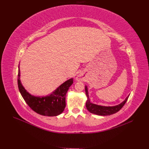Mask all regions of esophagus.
<instances>
[{"label": "esophagus", "mask_w": 149, "mask_h": 149, "mask_svg": "<svg viewBox=\"0 0 149 149\" xmlns=\"http://www.w3.org/2000/svg\"><path fill=\"white\" fill-rule=\"evenodd\" d=\"M84 79V77L82 74H79L77 77H76V80L77 81H83Z\"/></svg>", "instance_id": "1"}]
</instances>
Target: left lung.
<instances>
[{"mask_svg": "<svg viewBox=\"0 0 149 149\" xmlns=\"http://www.w3.org/2000/svg\"><path fill=\"white\" fill-rule=\"evenodd\" d=\"M85 92L87 96V101L86 102V107L87 109L91 113L99 116H109L118 112L124 106L129 96V95L123 102H122L118 105L114 106H104L95 104H93L90 102L87 86H85Z\"/></svg>", "mask_w": 149, "mask_h": 149, "instance_id": "1", "label": "left lung"}]
</instances>
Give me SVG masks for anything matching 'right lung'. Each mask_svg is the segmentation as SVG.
I'll return each instance as SVG.
<instances>
[{"mask_svg": "<svg viewBox=\"0 0 149 149\" xmlns=\"http://www.w3.org/2000/svg\"><path fill=\"white\" fill-rule=\"evenodd\" d=\"M20 77V71L19 66L18 87L24 100L33 111L45 116H56L63 112L66 107V94L71 85L73 83V78L67 80L48 96H35L26 91L21 83Z\"/></svg>", "mask_w": 149, "mask_h": 149, "instance_id": "add662e5", "label": "right lung"}]
</instances>
